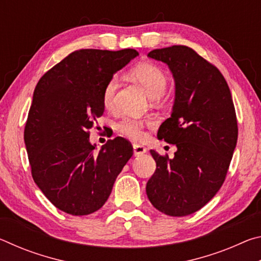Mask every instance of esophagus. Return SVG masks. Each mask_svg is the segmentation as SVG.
Here are the masks:
<instances>
[{
  "label": "esophagus",
  "mask_w": 261,
  "mask_h": 261,
  "mask_svg": "<svg viewBox=\"0 0 261 261\" xmlns=\"http://www.w3.org/2000/svg\"><path fill=\"white\" fill-rule=\"evenodd\" d=\"M146 152H147V148L144 147L143 145H138V144L134 145V154H135V156L143 155V154L146 153Z\"/></svg>",
  "instance_id": "esophagus-1"
}]
</instances>
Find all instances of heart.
I'll use <instances>...</instances> for the list:
<instances>
[{
	"mask_svg": "<svg viewBox=\"0 0 261 261\" xmlns=\"http://www.w3.org/2000/svg\"><path fill=\"white\" fill-rule=\"evenodd\" d=\"M131 76L137 79L151 98H160L165 93L168 86V76L159 65L151 62H143L137 64L131 70ZM118 87V79L116 76L110 77L102 91V102L107 109H112L115 106V95ZM145 125H154V121L151 118L140 120L134 117H123L117 122L116 130L120 135L126 138L139 140L144 137Z\"/></svg>",
	"mask_w": 261,
	"mask_h": 261,
	"instance_id": "obj_1",
	"label": "heart"
}]
</instances>
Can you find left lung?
Returning <instances> with one entry per match:
<instances>
[{"instance_id":"obj_1","label":"left lung","mask_w":261,"mask_h":261,"mask_svg":"<svg viewBox=\"0 0 261 261\" xmlns=\"http://www.w3.org/2000/svg\"><path fill=\"white\" fill-rule=\"evenodd\" d=\"M147 56L165 62L175 78L173 113L158 138L177 151L169 159L151 149L156 169L146 193L162 213L185 216L204 207L226 179L238 137L235 106L220 70L192 48L171 46Z\"/></svg>"}]
</instances>
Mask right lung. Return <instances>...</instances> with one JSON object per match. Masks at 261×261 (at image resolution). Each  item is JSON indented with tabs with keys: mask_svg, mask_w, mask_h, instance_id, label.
<instances>
[{
	"mask_svg": "<svg viewBox=\"0 0 261 261\" xmlns=\"http://www.w3.org/2000/svg\"><path fill=\"white\" fill-rule=\"evenodd\" d=\"M137 55L130 48L74 50L35 86L24 129L31 174L48 200L65 213L100 210L134 154L122 137L95 153L90 129L103 114L106 83Z\"/></svg>",
	"mask_w": 261,
	"mask_h": 261,
	"instance_id": "obj_1",
	"label": "right lung"
}]
</instances>
